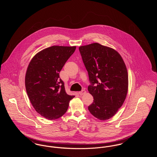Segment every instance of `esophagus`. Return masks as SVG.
Masks as SVG:
<instances>
[{"mask_svg": "<svg viewBox=\"0 0 157 157\" xmlns=\"http://www.w3.org/2000/svg\"><path fill=\"white\" fill-rule=\"evenodd\" d=\"M86 93V91L85 90H81V91H80V92H78V94H79L80 95H84V94H85Z\"/></svg>", "mask_w": 157, "mask_h": 157, "instance_id": "1", "label": "esophagus"}]
</instances>
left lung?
Listing matches in <instances>:
<instances>
[{"mask_svg": "<svg viewBox=\"0 0 157 157\" xmlns=\"http://www.w3.org/2000/svg\"><path fill=\"white\" fill-rule=\"evenodd\" d=\"M79 51L88 72V90L94 97L88 110L100 120H108L121 108L127 95L126 65L117 51L98 43L81 46Z\"/></svg>", "mask_w": 157, "mask_h": 157, "instance_id": "obj_1", "label": "left lung"}]
</instances>
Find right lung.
<instances>
[{
	"label": "right lung",
	"mask_w": 157,
	"mask_h": 157,
	"mask_svg": "<svg viewBox=\"0 0 157 157\" xmlns=\"http://www.w3.org/2000/svg\"><path fill=\"white\" fill-rule=\"evenodd\" d=\"M75 49V46H52L37 53L29 63L26 92L35 110L46 119L61 117L75 97L67 94L59 72Z\"/></svg>",
	"instance_id": "add662e5"
}]
</instances>
